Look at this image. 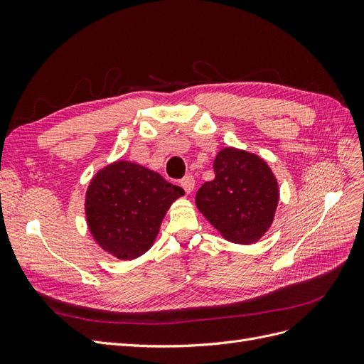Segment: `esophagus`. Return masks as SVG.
Returning <instances> with one entry per match:
<instances>
[{"instance_id":"34e87169","label":"esophagus","mask_w":364,"mask_h":364,"mask_svg":"<svg viewBox=\"0 0 364 364\" xmlns=\"http://www.w3.org/2000/svg\"><path fill=\"white\" fill-rule=\"evenodd\" d=\"M181 186L185 190L186 194H190L194 190V178L193 176H185L183 179H181Z\"/></svg>"}]
</instances>
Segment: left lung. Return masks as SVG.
Here are the masks:
<instances>
[{"label": "left lung", "mask_w": 364, "mask_h": 364, "mask_svg": "<svg viewBox=\"0 0 364 364\" xmlns=\"http://www.w3.org/2000/svg\"><path fill=\"white\" fill-rule=\"evenodd\" d=\"M278 197L277 179L266 162L226 147L215 156L214 179L200 186L196 205L226 240L249 245L272 225Z\"/></svg>", "instance_id": "8db88e82"}]
</instances>
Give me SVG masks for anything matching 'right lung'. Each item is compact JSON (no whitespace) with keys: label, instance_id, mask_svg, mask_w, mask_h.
<instances>
[{"label":"right lung","instance_id":"add662e5","mask_svg":"<svg viewBox=\"0 0 364 364\" xmlns=\"http://www.w3.org/2000/svg\"><path fill=\"white\" fill-rule=\"evenodd\" d=\"M183 194L181 186L134 162L119 161L98 171L86 193L91 234L119 259H134L155 241L162 218Z\"/></svg>","mask_w":364,"mask_h":364}]
</instances>
